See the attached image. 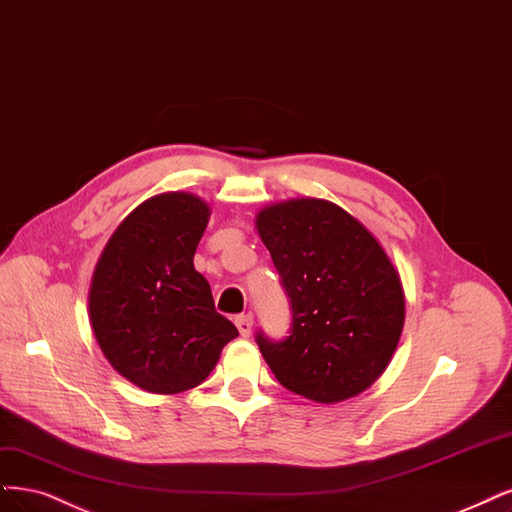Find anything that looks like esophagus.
<instances>
[{"instance_id": "obj_1", "label": "esophagus", "mask_w": 512, "mask_h": 512, "mask_svg": "<svg viewBox=\"0 0 512 512\" xmlns=\"http://www.w3.org/2000/svg\"><path fill=\"white\" fill-rule=\"evenodd\" d=\"M235 324H237V328H239L241 337H250V334H252V326H254V317H252V313L239 315L237 320H235Z\"/></svg>"}]
</instances>
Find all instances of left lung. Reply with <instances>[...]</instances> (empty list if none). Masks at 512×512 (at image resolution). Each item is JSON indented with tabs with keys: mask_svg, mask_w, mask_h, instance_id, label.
Here are the masks:
<instances>
[{
	"mask_svg": "<svg viewBox=\"0 0 512 512\" xmlns=\"http://www.w3.org/2000/svg\"><path fill=\"white\" fill-rule=\"evenodd\" d=\"M256 231L292 303L290 337H256L275 379L320 404L362 394L404 328L400 273L383 245L349 211L313 197L262 207Z\"/></svg>",
	"mask_w": 512,
	"mask_h": 512,
	"instance_id": "1",
	"label": "left lung"
}]
</instances>
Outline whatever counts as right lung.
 Listing matches in <instances>:
<instances>
[{"mask_svg": "<svg viewBox=\"0 0 512 512\" xmlns=\"http://www.w3.org/2000/svg\"><path fill=\"white\" fill-rule=\"evenodd\" d=\"M211 207L163 192L118 224L97 260L88 317L105 360L139 390L180 394L201 385L239 337L214 307L195 252Z\"/></svg>", "mask_w": 512, "mask_h": 512, "instance_id": "right-lung-1", "label": "right lung"}]
</instances>
